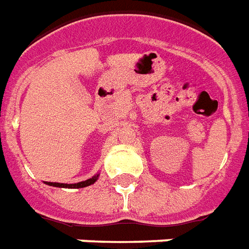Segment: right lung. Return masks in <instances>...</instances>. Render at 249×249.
<instances>
[{
  "label": "right lung",
  "instance_id": "1",
  "mask_svg": "<svg viewBox=\"0 0 249 249\" xmlns=\"http://www.w3.org/2000/svg\"><path fill=\"white\" fill-rule=\"evenodd\" d=\"M97 177L95 176L87 179V181H83L79 182V183H73V185H67V183H58V182H47V185L50 186H55V187H70V189H80V187H86V186H89L92 183H95L97 179Z\"/></svg>",
  "mask_w": 249,
  "mask_h": 249
}]
</instances>
